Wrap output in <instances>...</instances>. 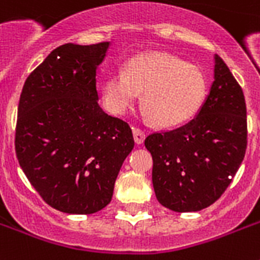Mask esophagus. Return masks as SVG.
I'll return each instance as SVG.
<instances>
[{
    "mask_svg": "<svg viewBox=\"0 0 260 260\" xmlns=\"http://www.w3.org/2000/svg\"><path fill=\"white\" fill-rule=\"evenodd\" d=\"M132 132H134L135 143H136V144H142V143L144 142V139H146L144 132H143L142 129H139V128H132Z\"/></svg>",
    "mask_w": 260,
    "mask_h": 260,
    "instance_id": "34e87169",
    "label": "esophagus"
}]
</instances>
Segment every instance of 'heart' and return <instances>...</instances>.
<instances>
[{"label": "heart", "instance_id": "1", "mask_svg": "<svg viewBox=\"0 0 260 260\" xmlns=\"http://www.w3.org/2000/svg\"><path fill=\"white\" fill-rule=\"evenodd\" d=\"M143 91L146 114L156 125L170 128L193 118L205 101L208 85L197 66L173 55L150 52L131 58L124 71L106 75L102 104L113 114H124Z\"/></svg>", "mask_w": 260, "mask_h": 260}]
</instances>
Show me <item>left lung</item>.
Segmentation results:
<instances>
[{"instance_id": "8db88e82", "label": "left lung", "mask_w": 260, "mask_h": 260, "mask_svg": "<svg viewBox=\"0 0 260 260\" xmlns=\"http://www.w3.org/2000/svg\"><path fill=\"white\" fill-rule=\"evenodd\" d=\"M144 144L163 206L198 212L221 197L246 155L247 109L242 87L218 55L214 81L197 116L177 129L147 136Z\"/></svg>"}]
</instances>
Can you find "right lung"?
Masks as SVG:
<instances>
[{"label":"right lung","mask_w":260,"mask_h":260,"mask_svg":"<svg viewBox=\"0 0 260 260\" xmlns=\"http://www.w3.org/2000/svg\"><path fill=\"white\" fill-rule=\"evenodd\" d=\"M109 44L55 48L30 73L20 95L18 163L40 197L63 213L105 208L134 150L129 125L98 105L95 75Z\"/></svg>","instance_id":"right-lung-1"}]
</instances>
